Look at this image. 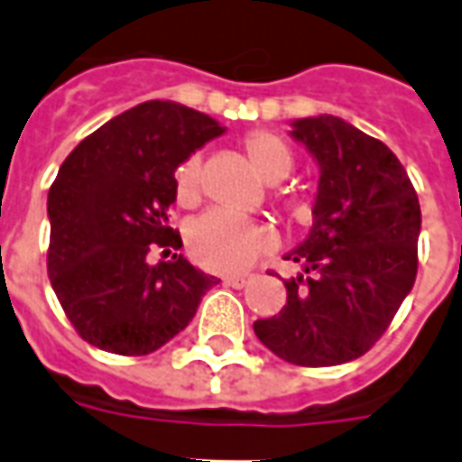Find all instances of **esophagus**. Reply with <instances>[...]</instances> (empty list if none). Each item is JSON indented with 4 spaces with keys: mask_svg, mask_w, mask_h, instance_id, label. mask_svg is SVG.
<instances>
[{
    "mask_svg": "<svg viewBox=\"0 0 462 462\" xmlns=\"http://www.w3.org/2000/svg\"><path fill=\"white\" fill-rule=\"evenodd\" d=\"M252 280H254V274H230V277H225V284H230V287H235V290H240V287H247Z\"/></svg>",
    "mask_w": 462,
    "mask_h": 462,
    "instance_id": "1",
    "label": "esophagus"
}]
</instances>
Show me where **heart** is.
Masks as SVG:
<instances>
[{
	"label": "heart",
	"instance_id": "1",
	"mask_svg": "<svg viewBox=\"0 0 462 462\" xmlns=\"http://www.w3.org/2000/svg\"><path fill=\"white\" fill-rule=\"evenodd\" d=\"M245 152L262 180L280 182L294 168L290 145L277 133L254 131L245 138ZM175 198L192 208L202 192V158L190 155L175 168ZM290 208H301L290 200ZM274 247V232L262 222L245 220L222 210L205 212L188 227V252L200 267L212 272H240Z\"/></svg>",
	"mask_w": 462,
	"mask_h": 462
}]
</instances>
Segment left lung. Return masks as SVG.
<instances>
[{"label": "left lung", "mask_w": 462, "mask_h": 462, "mask_svg": "<svg viewBox=\"0 0 462 462\" xmlns=\"http://www.w3.org/2000/svg\"><path fill=\"white\" fill-rule=\"evenodd\" d=\"M291 128L319 162L314 222L287 254L304 274L284 282L287 304L254 334L290 364L337 366L364 356L413 290L420 205L388 145L351 123L317 116Z\"/></svg>", "instance_id": "left-lung-1"}]
</instances>
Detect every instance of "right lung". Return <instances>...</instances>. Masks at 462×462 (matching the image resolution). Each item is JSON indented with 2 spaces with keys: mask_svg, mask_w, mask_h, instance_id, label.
Masks as SVG:
<instances>
[{
  "mask_svg": "<svg viewBox=\"0 0 462 462\" xmlns=\"http://www.w3.org/2000/svg\"><path fill=\"white\" fill-rule=\"evenodd\" d=\"M225 133L210 116L145 101L76 145L49 188L46 270L79 337L143 356L180 334L217 284L182 254L151 264L155 247L180 250L168 227L175 168Z\"/></svg>",
  "mask_w": 462,
  "mask_h": 462,
  "instance_id": "right-lung-1",
  "label": "right lung"
}]
</instances>
